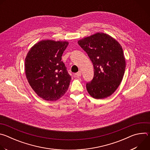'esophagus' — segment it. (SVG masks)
Segmentation results:
<instances>
[{
    "mask_svg": "<svg viewBox=\"0 0 150 150\" xmlns=\"http://www.w3.org/2000/svg\"><path fill=\"white\" fill-rule=\"evenodd\" d=\"M75 75H76V76L79 77V76H81V71H79V72H78L77 73H76Z\"/></svg>",
    "mask_w": 150,
    "mask_h": 150,
    "instance_id": "1",
    "label": "esophagus"
}]
</instances>
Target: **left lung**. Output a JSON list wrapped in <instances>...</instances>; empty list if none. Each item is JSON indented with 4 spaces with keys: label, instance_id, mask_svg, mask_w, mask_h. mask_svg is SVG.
Masks as SVG:
<instances>
[{
    "label": "left lung",
    "instance_id": "obj_1",
    "mask_svg": "<svg viewBox=\"0 0 150 150\" xmlns=\"http://www.w3.org/2000/svg\"><path fill=\"white\" fill-rule=\"evenodd\" d=\"M93 63L94 78L87 83L89 94L96 99L110 96L122 81L126 60L119 42L110 35L97 33L78 41Z\"/></svg>",
    "mask_w": 150,
    "mask_h": 150
}]
</instances>
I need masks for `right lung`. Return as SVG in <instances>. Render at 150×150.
I'll use <instances>...</instances> for the list:
<instances>
[{"label":"right lung","mask_w":150,"mask_h":150,"mask_svg":"<svg viewBox=\"0 0 150 150\" xmlns=\"http://www.w3.org/2000/svg\"><path fill=\"white\" fill-rule=\"evenodd\" d=\"M69 42L42 40L35 43L25 59V72L31 87L41 98L56 101L68 91L71 76L61 60Z\"/></svg>","instance_id":"add662e5"}]
</instances>
